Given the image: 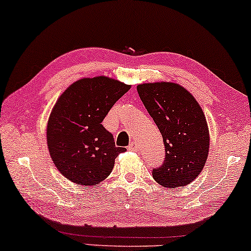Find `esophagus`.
I'll use <instances>...</instances> for the list:
<instances>
[{"instance_id":"obj_1","label":"esophagus","mask_w":251,"mask_h":251,"mask_svg":"<svg viewBox=\"0 0 251 251\" xmlns=\"http://www.w3.org/2000/svg\"><path fill=\"white\" fill-rule=\"evenodd\" d=\"M128 149H129V151H138V144H136L135 141H132L128 146Z\"/></svg>"}]
</instances>
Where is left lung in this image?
<instances>
[{"label": "left lung", "instance_id": "obj_1", "mask_svg": "<svg viewBox=\"0 0 251 251\" xmlns=\"http://www.w3.org/2000/svg\"><path fill=\"white\" fill-rule=\"evenodd\" d=\"M140 100L163 138V163L151 171L166 188L186 185L205 166L210 135L201 105L186 89L170 82L139 84Z\"/></svg>", "mask_w": 251, "mask_h": 251}]
</instances>
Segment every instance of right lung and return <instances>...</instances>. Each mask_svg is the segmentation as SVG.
<instances>
[{"mask_svg": "<svg viewBox=\"0 0 251 251\" xmlns=\"http://www.w3.org/2000/svg\"><path fill=\"white\" fill-rule=\"evenodd\" d=\"M129 88L97 76L76 81L59 97L47 124V145L53 163L66 178L95 185L110 175L115 158L126 148L117 147L102 122Z\"/></svg>", "mask_w": 251, "mask_h": 251, "instance_id": "1", "label": "right lung"}]
</instances>
